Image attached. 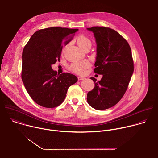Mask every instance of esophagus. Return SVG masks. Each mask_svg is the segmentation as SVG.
<instances>
[{"mask_svg":"<svg viewBox=\"0 0 158 158\" xmlns=\"http://www.w3.org/2000/svg\"><path fill=\"white\" fill-rule=\"evenodd\" d=\"M85 77H78V80L79 81H82V80H84V79H85Z\"/></svg>","mask_w":158,"mask_h":158,"instance_id":"obj_1","label":"esophagus"}]
</instances>
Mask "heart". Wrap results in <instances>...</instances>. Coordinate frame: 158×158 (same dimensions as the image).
<instances>
[{
  "label": "heart",
  "instance_id": "heart-1",
  "mask_svg": "<svg viewBox=\"0 0 158 158\" xmlns=\"http://www.w3.org/2000/svg\"><path fill=\"white\" fill-rule=\"evenodd\" d=\"M78 46L81 48H84L87 45L91 44V42L85 35H79L77 39ZM91 65V64L87 60L76 62L73 63L70 66V69L76 74L82 75L85 73L87 69Z\"/></svg>",
  "mask_w": 158,
  "mask_h": 158
}]
</instances>
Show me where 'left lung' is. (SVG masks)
I'll use <instances>...</instances> for the list:
<instances>
[{
  "mask_svg": "<svg viewBox=\"0 0 158 158\" xmlns=\"http://www.w3.org/2000/svg\"><path fill=\"white\" fill-rule=\"evenodd\" d=\"M94 33L97 44L94 71L102 74L101 81L94 77L95 87L87 95L88 104L97 110L115 106L123 97L134 71L131 49L128 42L118 32L109 27L87 29Z\"/></svg>",
  "mask_w": 158,
  "mask_h": 158,
  "instance_id": "obj_1",
  "label": "left lung"
}]
</instances>
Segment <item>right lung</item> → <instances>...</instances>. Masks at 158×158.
<instances>
[{
  "label": "right lung",
  "instance_id": "right-lung-1",
  "mask_svg": "<svg viewBox=\"0 0 158 158\" xmlns=\"http://www.w3.org/2000/svg\"><path fill=\"white\" fill-rule=\"evenodd\" d=\"M77 31L60 27L40 29L25 46L22 57V80L37 104L47 108L59 106L65 99L67 89L77 81L76 76L59 74L51 67L60 61L63 44L66 46Z\"/></svg>",
  "mask_w": 158,
  "mask_h": 158
}]
</instances>
